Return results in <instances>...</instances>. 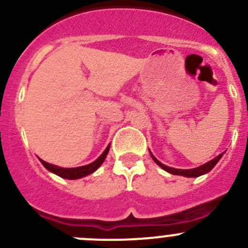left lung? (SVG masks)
I'll return each instance as SVG.
<instances>
[{
	"label": "left lung",
	"mask_w": 248,
	"mask_h": 248,
	"mask_svg": "<svg viewBox=\"0 0 248 248\" xmlns=\"http://www.w3.org/2000/svg\"><path fill=\"white\" fill-rule=\"evenodd\" d=\"M150 154H151V152H150ZM222 156H223V154L218 155V156L215 157L214 159H211V161H209L207 163H205V164H202V166L198 167V168H194V169H175V168H170V167L162 164L161 162H159L158 159H157L156 157H155L154 155L151 154L152 159H154V161L156 162V163L158 164V166L161 167L162 169H164L166 171L170 172V174H172V175H181V176H186V177H198V176H201V175L206 174V172H209L212 168H214L215 166H216L217 162L221 159Z\"/></svg>",
	"instance_id": "1"
}]
</instances>
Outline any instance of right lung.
<instances>
[{"label": "right lung", "mask_w": 248, "mask_h": 248, "mask_svg": "<svg viewBox=\"0 0 248 248\" xmlns=\"http://www.w3.org/2000/svg\"><path fill=\"white\" fill-rule=\"evenodd\" d=\"M110 149V145L107 146V149L104 150L103 154L98 157L94 162L92 163L87 164V166H82V167H77V168H61V167L54 166V164H50L47 162L43 161V159L39 158V161L42 162L44 167L47 169L49 171L54 172V174L59 175V176L63 177V179H68V180H76V179H80V177H84L86 175L92 174L93 171H96L99 167L102 166V163L106 159L107 155H108Z\"/></svg>", "instance_id": "add662e5"}]
</instances>
